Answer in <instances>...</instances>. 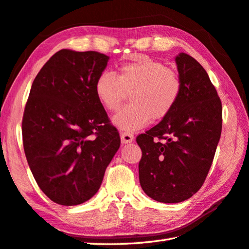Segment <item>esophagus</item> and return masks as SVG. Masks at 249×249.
<instances>
[{
    "instance_id": "esophagus-1",
    "label": "esophagus",
    "mask_w": 249,
    "mask_h": 249,
    "mask_svg": "<svg viewBox=\"0 0 249 249\" xmlns=\"http://www.w3.org/2000/svg\"><path fill=\"white\" fill-rule=\"evenodd\" d=\"M122 143H130L134 140V136L129 133H121Z\"/></svg>"
}]
</instances>
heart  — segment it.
<instances>
[{"instance_id": "b5f03b06", "label": "heart", "mask_w": 249, "mask_h": 249, "mask_svg": "<svg viewBox=\"0 0 249 249\" xmlns=\"http://www.w3.org/2000/svg\"><path fill=\"white\" fill-rule=\"evenodd\" d=\"M182 84L174 70L163 62L142 56L123 63L118 75L105 71L97 77L95 94L104 108L118 111L128 91L133 104L114 116L113 123L125 131H136L151 119L166 116L181 95Z\"/></svg>"}]
</instances>
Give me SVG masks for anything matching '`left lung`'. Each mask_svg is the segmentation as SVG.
<instances>
[{"label":"left lung","instance_id":"8db88e82","mask_svg":"<svg viewBox=\"0 0 249 249\" xmlns=\"http://www.w3.org/2000/svg\"><path fill=\"white\" fill-rule=\"evenodd\" d=\"M175 60L181 95L158 125L136 139L142 151L140 186L160 203L183 202L201 189L222 128L221 100L205 69L188 53Z\"/></svg>","mask_w":249,"mask_h":249}]
</instances>
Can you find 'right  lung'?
<instances>
[{
	"label": "right lung",
	"mask_w": 249,
	"mask_h": 249,
	"mask_svg": "<svg viewBox=\"0 0 249 249\" xmlns=\"http://www.w3.org/2000/svg\"><path fill=\"white\" fill-rule=\"evenodd\" d=\"M109 56L61 50L34 79L22 118L29 167L45 196L59 205L89 201L119 150V131L95 94Z\"/></svg>",
	"instance_id": "1"
}]
</instances>
